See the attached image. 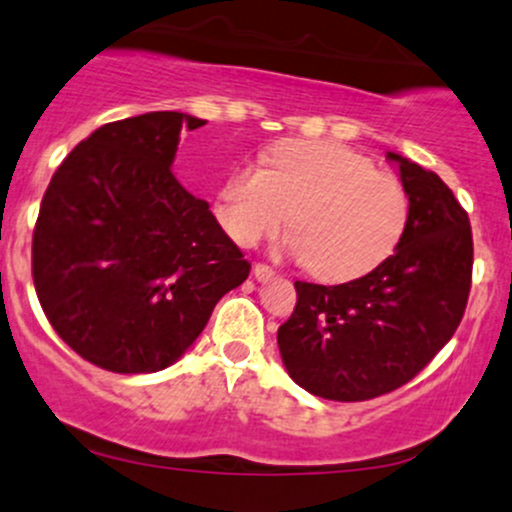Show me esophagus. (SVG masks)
<instances>
[{
    "mask_svg": "<svg viewBox=\"0 0 512 512\" xmlns=\"http://www.w3.org/2000/svg\"><path fill=\"white\" fill-rule=\"evenodd\" d=\"M252 274H255L257 282H267V279L274 277V270L270 265H262V262H257V265L252 267Z\"/></svg>",
    "mask_w": 512,
    "mask_h": 512,
    "instance_id": "34e87169",
    "label": "esophagus"
}]
</instances>
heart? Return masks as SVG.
<instances>
[{"instance_id":"1","label":"heart","mask_w":512,"mask_h":512,"mask_svg":"<svg viewBox=\"0 0 512 512\" xmlns=\"http://www.w3.org/2000/svg\"><path fill=\"white\" fill-rule=\"evenodd\" d=\"M407 191L395 174L338 142L284 139L265 169L245 164L215 201L220 228L238 245L279 233L293 211L292 247L314 277L346 282L395 250L407 223Z\"/></svg>"}]
</instances>
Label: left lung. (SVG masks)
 <instances>
[{"mask_svg": "<svg viewBox=\"0 0 512 512\" xmlns=\"http://www.w3.org/2000/svg\"><path fill=\"white\" fill-rule=\"evenodd\" d=\"M410 198L395 252L353 282H294L279 326L284 368L311 395L363 402L410 383L449 343L471 292L469 213L434 171L390 152Z\"/></svg>", "mask_w": 512, "mask_h": 512, "instance_id": "left-lung-1", "label": "left lung"}]
</instances>
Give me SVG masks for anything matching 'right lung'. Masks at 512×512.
Masks as SVG:
<instances>
[{"label": "right lung", "mask_w": 512, "mask_h": 512, "mask_svg": "<svg viewBox=\"0 0 512 512\" xmlns=\"http://www.w3.org/2000/svg\"><path fill=\"white\" fill-rule=\"evenodd\" d=\"M203 125L186 112L107 122L43 193L31 242L36 294L53 331L98 368H169L250 274L208 203L171 171L181 129Z\"/></svg>", "instance_id": "1"}]
</instances>
